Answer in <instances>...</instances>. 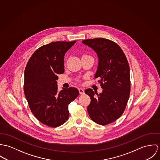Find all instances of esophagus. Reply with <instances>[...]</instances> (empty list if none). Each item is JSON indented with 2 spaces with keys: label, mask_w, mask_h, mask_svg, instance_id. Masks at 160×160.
Returning <instances> with one entry per match:
<instances>
[{
  "label": "esophagus",
  "mask_w": 160,
  "mask_h": 160,
  "mask_svg": "<svg viewBox=\"0 0 160 160\" xmlns=\"http://www.w3.org/2000/svg\"><path fill=\"white\" fill-rule=\"evenodd\" d=\"M78 91H79V92H80V94H83L85 93V91H84L83 89L79 88L78 89Z\"/></svg>",
  "instance_id": "obj_1"
}]
</instances>
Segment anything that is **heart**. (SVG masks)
Instances as JSON below:
<instances>
[{"label":"heart","instance_id":"heart-1","mask_svg":"<svg viewBox=\"0 0 160 160\" xmlns=\"http://www.w3.org/2000/svg\"><path fill=\"white\" fill-rule=\"evenodd\" d=\"M83 56H88V55H87V54H84V55H83Z\"/></svg>","mask_w":160,"mask_h":160}]
</instances>
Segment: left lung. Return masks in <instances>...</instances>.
Returning <instances> with one entry per match:
<instances>
[{
    "label": "left lung",
    "instance_id": "obj_1",
    "mask_svg": "<svg viewBox=\"0 0 160 160\" xmlns=\"http://www.w3.org/2000/svg\"><path fill=\"white\" fill-rule=\"evenodd\" d=\"M83 43L98 54L99 64L94 78L103 89L101 94L87 89L91 98L87 110L91 120L101 125L119 118L127 105L130 90V69L124 52L115 42L104 38L87 39Z\"/></svg>",
    "mask_w": 160,
    "mask_h": 160
}]
</instances>
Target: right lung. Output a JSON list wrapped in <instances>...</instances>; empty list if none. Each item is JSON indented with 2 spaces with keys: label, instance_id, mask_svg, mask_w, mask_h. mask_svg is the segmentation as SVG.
I'll list each match as a JSON object with an SVG mask.
<instances>
[{
  "label": "right lung",
  "instance_id": "add662e5",
  "mask_svg": "<svg viewBox=\"0 0 160 160\" xmlns=\"http://www.w3.org/2000/svg\"><path fill=\"white\" fill-rule=\"evenodd\" d=\"M72 42H53L38 48L29 59L24 71V92L29 108L42 123L52 128L69 118V105L79 94L73 87L58 92V74L64 72V58L73 45Z\"/></svg>",
  "mask_w": 160,
  "mask_h": 160
}]
</instances>
